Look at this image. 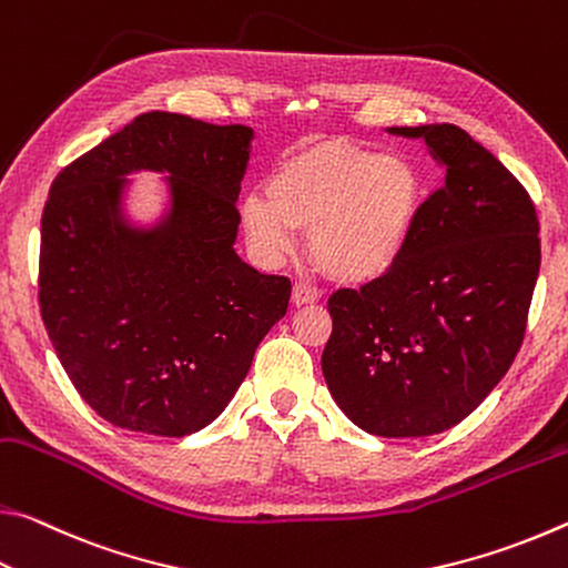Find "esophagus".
Returning a JSON list of instances; mask_svg holds the SVG:
<instances>
[{
    "label": "esophagus",
    "mask_w": 568,
    "mask_h": 568,
    "mask_svg": "<svg viewBox=\"0 0 568 568\" xmlns=\"http://www.w3.org/2000/svg\"><path fill=\"white\" fill-rule=\"evenodd\" d=\"M320 290L317 286H310V284H294L292 290V304L302 306V304H314L320 300Z\"/></svg>",
    "instance_id": "esophagus-1"
}]
</instances>
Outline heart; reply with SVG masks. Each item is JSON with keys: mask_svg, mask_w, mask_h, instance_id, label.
I'll list each match as a JSON object with an SVG mask.
<instances>
[{"mask_svg": "<svg viewBox=\"0 0 568 568\" xmlns=\"http://www.w3.org/2000/svg\"><path fill=\"white\" fill-rule=\"evenodd\" d=\"M425 183L410 161L329 141L284 158L266 199L241 201V226L266 264L292 254L310 231V256L342 284H369L403 262L423 213Z\"/></svg>", "mask_w": 568, "mask_h": 568, "instance_id": "b5f03b06", "label": "heart"}]
</instances>
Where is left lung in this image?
Masks as SVG:
<instances>
[{
    "mask_svg": "<svg viewBox=\"0 0 568 568\" xmlns=\"http://www.w3.org/2000/svg\"><path fill=\"white\" fill-rule=\"evenodd\" d=\"M387 130L423 138L445 183L393 272L329 296L322 372L362 430L423 438L468 417L516 359L541 239L531 196L466 130Z\"/></svg>",
    "mask_w": 568,
    "mask_h": 568,
    "instance_id": "obj_1",
    "label": "left lung"
}]
</instances>
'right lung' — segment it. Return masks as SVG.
<instances>
[{"label":"right lung","instance_id":"1","mask_svg":"<svg viewBox=\"0 0 568 568\" xmlns=\"http://www.w3.org/2000/svg\"><path fill=\"white\" fill-rule=\"evenodd\" d=\"M254 130L138 115L68 169L42 211L40 312L80 397L123 430L183 438L223 413L292 282L234 251ZM170 173L153 230L124 221L125 174Z\"/></svg>","mask_w":568,"mask_h":568}]
</instances>
